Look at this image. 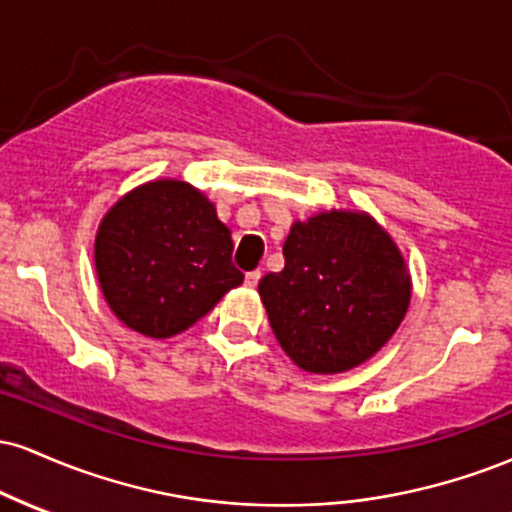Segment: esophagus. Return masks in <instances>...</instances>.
<instances>
[{
	"label": "esophagus",
	"mask_w": 512,
	"mask_h": 512,
	"mask_svg": "<svg viewBox=\"0 0 512 512\" xmlns=\"http://www.w3.org/2000/svg\"><path fill=\"white\" fill-rule=\"evenodd\" d=\"M260 279H262L260 269H255V272H248V274H245V286H248V289H255V286L260 284Z\"/></svg>",
	"instance_id": "34e87169"
}]
</instances>
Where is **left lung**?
Masks as SVG:
<instances>
[{
    "mask_svg": "<svg viewBox=\"0 0 512 512\" xmlns=\"http://www.w3.org/2000/svg\"><path fill=\"white\" fill-rule=\"evenodd\" d=\"M284 269L262 276L276 342L298 368L346 373L390 342L411 301V276L390 233L366 211L293 221Z\"/></svg>",
    "mask_w": 512,
    "mask_h": 512,
    "instance_id": "obj_1",
    "label": "left lung"
}]
</instances>
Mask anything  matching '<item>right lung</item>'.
<instances>
[{
    "instance_id": "add662e5",
    "label": "right lung",
    "mask_w": 512,
    "mask_h": 512,
    "mask_svg": "<svg viewBox=\"0 0 512 512\" xmlns=\"http://www.w3.org/2000/svg\"><path fill=\"white\" fill-rule=\"evenodd\" d=\"M214 202L175 178L149 180L103 216L93 245L105 303L129 330L168 339L243 284Z\"/></svg>"
}]
</instances>
